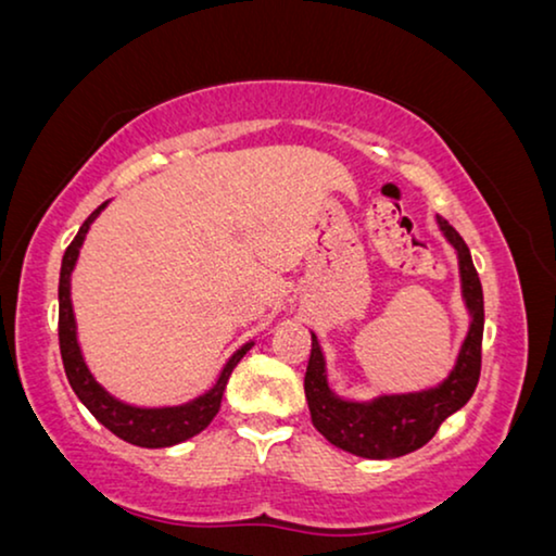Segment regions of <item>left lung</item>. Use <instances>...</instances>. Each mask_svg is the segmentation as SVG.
Wrapping results in <instances>:
<instances>
[{
	"instance_id": "obj_1",
	"label": "left lung",
	"mask_w": 556,
	"mask_h": 556,
	"mask_svg": "<svg viewBox=\"0 0 556 556\" xmlns=\"http://www.w3.org/2000/svg\"><path fill=\"white\" fill-rule=\"evenodd\" d=\"M439 227L459 254L462 289L471 314L469 334L464 339L457 367L442 384L425 392L384 394L371 402H346L331 392L325 375V359L312 334V354L304 375V394L309 402L312 425L339 450L367 459H394L425 446L437 434L442 421L462 409L475 394L482 371V337H484V294L482 281L471 262L469 247L462 235L444 217Z\"/></svg>"
}]
</instances>
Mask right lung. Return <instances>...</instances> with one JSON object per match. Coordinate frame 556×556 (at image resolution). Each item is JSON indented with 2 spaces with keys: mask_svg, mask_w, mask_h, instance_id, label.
I'll return each mask as SVG.
<instances>
[{
  "mask_svg": "<svg viewBox=\"0 0 556 556\" xmlns=\"http://www.w3.org/2000/svg\"><path fill=\"white\" fill-rule=\"evenodd\" d=\"M106 204V202H104ZM104 204H99L97 210L85 219V225L79 227L77 237L72 239V244L66 247L62 256V271H60V352L64 362L66 379L74 389V394L79 396L81 404L94 414V417L102 421V425L110 429L112 434L137 446H149V450H156V446H172L185 442V439L194 437L202 432V429L210 427V421L217 417L222 407V394H225L227 379L231 369L237 367L239 359L250 352V344H244L235 357L227 362L225 371L217 379L210 392L199 396V400L185 404V407H167V409H139L129 407V404H122L104 392L102 387L94 382V377L89 375L85 359H81L79 344H77V327H74V314H72V302H70V275L74 269V262H77L79 247L85 242V235L89 225H92L94 217L104 210Z\"/></svg>",
  "mask_w": 556,
  "mask_h": 556,
  "instance_id": "right-lung-1",
  "label": "right lung"
}]
</instances>
